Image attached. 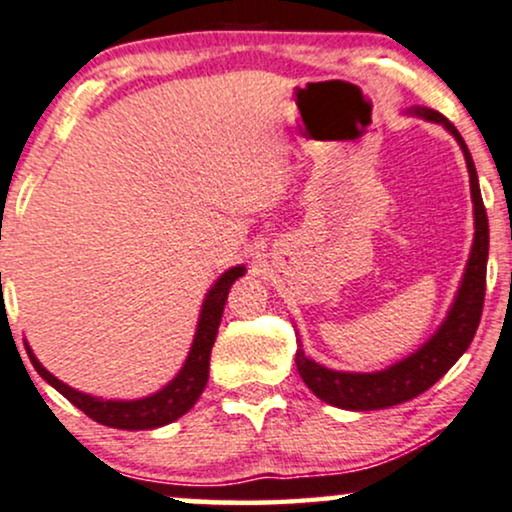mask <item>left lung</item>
<instances>
[{"label": "left lung", "instance_id": "obj_1", "mask_svg": "<svg viewBox=\"0 0 512 512\" xmlns=\"http://www.w3.org/2000/svg\"><path fill=\"white\" fill-rule=\"evenodd\" d=\"M415 116L427 118V121L441 123L456 137L460 149H463L465 161L470 170V192L472 204H475V244H472L468 268H465L463 285L458 289L456 301H453L449 318L439 327L437 334L408 356L406 361L391 365L389 370L370 372V375H351V372H334L306 358L304 349H296V370L301 380L313 391L318 399L332 403L346 410H377L389 408L396 403L410 401L432 387L439 377L451 370V365L463 356L472 337H475L479 318L484 308V292H487V258H489V220L484 211L482 192H479V180L475 161H472L468 144H465L456 125L449 118L441 116L432 109H415Z\"/></svg>", "mask_w": 512, "mask_h": 512}]
</instances>
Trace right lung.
Instances as JSON below:
<instances>
[{"label": "right lung", "instance_id": "add662e5", "mask_svg": "<svg viewBox=\"0 0 512 512\" xmlns=\"http://www.w3.org/2000/svg\"><path fill=\"white\" fill-rule=\"evenodd\" d=\"M244 275V268H230L220 280L213 285L208 292L204 308H201L199 318V330L194 334L192 351H189L185 368L180 370V375L168 384L166 389H161L159 394L149 396L142 401H102L94 399V396L80 394L66 384L56 380L52 372H47L40 365V361L33 356V351L28 349L30 363L35 365V370L47 380L56 391H61L75 408H80L87 418L106 427H116V430H154V427L168 425V422L178 420L180 415H185L189 408L197 403V399L204 391L208 382V361H211V349L216 342L220 318H223V308L227 292H230L232 282L237 277Z\"/></svg>", "mask_w": 512, "mask_h": 512}]
</instances>
